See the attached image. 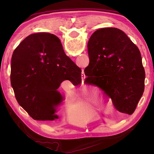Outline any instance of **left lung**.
<instances>
[{"label":"left lung","mask_w":154,"mask_h":154,"mask_svg":"<svg viewBox=\"0 0 154 154\" xmlns=\"http://www.w3.org/2000/svg\"><path fill=\"white\" fill-rule=\"evenodd\" d=\"M85 83L98 87L119 112L132 114L144 91L145 70L138 47L116 28L97 30L87 44Z\"/></svg>","instance_id":"obj_1"}]
</instances>
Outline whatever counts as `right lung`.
I'll return each instance as SVG.
<instances>
[{"instance_id":"1","label":"right lung","mask_w":154,"mask_h":154,"mask_svg":"<svg viewBox=\"0 0 154 154\" xmlns=\"http://www.w3.org/2000/svg\"><path fill=\"white\" fill-rule=\"evenodd\" d=\"M65 80L81 82V69L65 54L56 35L41 32L26 38L13 52L11 82L18 104L32 119L54 120L64 97Z\"/></svg>"}]
</instances>
